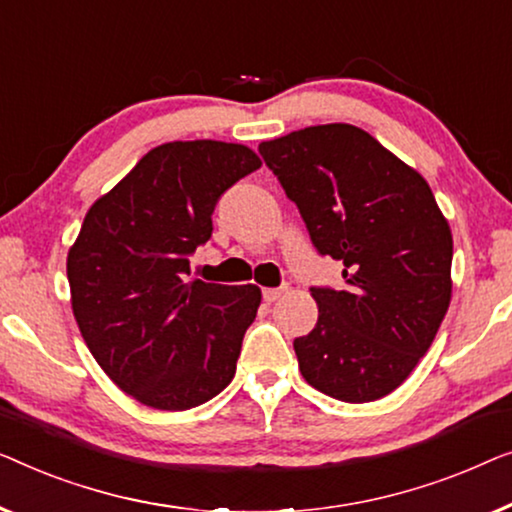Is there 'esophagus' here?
Returning a JSON list of instances; mask_svg holds the SVG:
<instances>
[{"instance_id": "esophagus-1", "label": "esophagus", "mask_w": 512, "mask_h": 512, "mask_svg": "<svg viewBox=\"0 0 512 512\" xmlns=\"http://www.w3.org/2000/svg\"><path fill=\"white\" fill-rule=\"evenodd\" d=\"M283 292H285V287H266V290L262 292V297L266 304H273V301H278L280 297H283Z\"/></svg>"}]
</instances>
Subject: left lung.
<instances>
[{"instance_id":"obj_1","label":"left lung","mask_w":512,"mask_h":512,"mask_svg":"<svg viewBox=\"0 0 512 512\" xmlns=\"http://www.w3.org/2000/svg\"><path fill=\"white\" fill-rule=\"evenodd\" d=\"M343 290L313 287L318 325L294 338L308 385L348 403L383 399L420 362L452 297V232L429 183L345 122L259 143Z\"/></svg>"}]
</instances>
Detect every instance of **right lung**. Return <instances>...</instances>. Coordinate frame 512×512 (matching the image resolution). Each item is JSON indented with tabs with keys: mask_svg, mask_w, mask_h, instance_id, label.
Returning a JSON list of instances; mask_svg holds the SVG:
<instances>
[{
	"mask_svg": "<svg viewBox=\"0 0 512 512\" xmlns=\"http://www.w3.org/2000/svg\"><path fill=\"white\" fill-rule=\"evenodd\" d=\"M262 167L225 141L162 143L85 213L67 255L71 308L92 357L157 410L201 406L232 383L257 285L187 280L220 194Z\"/></svg>",
	"mask_w": 512,
	"mask_h": 512,
	"instance_id": "obj_1",
	"label": "right lung"
}]
</instances>
